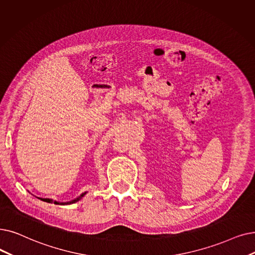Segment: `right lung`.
Instances as JSON below:
<instances>
[{
    "label": "right lung",
    "mask_w": 255,
    "mask_h": 255,
    "mask_svg": "<svg viewBox=\"0 0 255 255\" xmlns=\"http://www.w3.org/2000/svg\"><path fill=\"white\" fill-rule=\"evenodd\" d=\"M86 194V192L85 193H83V194H81L79 197H77L76 199H74V200H72V201H70V202H57V201H54L53 199H48V198H38V199H40V200H42V201H45V202H48V203H54V204H60V205H66V204H73V203H76V202H78L80 199H82V197L84 196Z\"/></svg>",
    "instance_id": "right-lung-1"
}]
</instances>
